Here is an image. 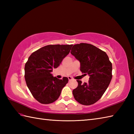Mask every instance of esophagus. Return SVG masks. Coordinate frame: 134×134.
<instances>
[{
    "label": "esophagus",
    "mask_w": 134,
    "mask_h": 134,
    "mask_svg": "<svg viewBox=\"0 0 134 134\" xmlns=\"http://www.w3.org/2000/svg\"><path fill=\"white\" fill-rule=\"evenodd\" d=\"M68 78H69V80L70 81H71L72 79V78L71 77V76H69V77H68Z\"/></svg>",
    "instance_id": "obj_1"
}]
</instances>
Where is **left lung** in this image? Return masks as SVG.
Masks as SVG:
<instances>
[{"label":"left lung","instance_id":"left-lung-1","mask_svg":"<svg viewBox=\"0 0 134 134\" xmlns=\"http://www.w3.org/2000/svg\"><path fill=\"white\" fill-rule=\"evenodd\" d=\"M71 53L80 62L82 72L90 76L87 83L77 80L78 87L72 90L74 97L82 105L94 104L104 94L112 79V63L106 53L92 44H75Z\"/></svg>","mask_w":134,"mask_h":134}]
</instances>
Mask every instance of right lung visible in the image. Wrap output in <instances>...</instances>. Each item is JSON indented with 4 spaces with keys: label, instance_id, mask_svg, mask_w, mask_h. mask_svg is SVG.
I'll list each match as a JSON object with an SVG mask.
<instances>
[{
    "label": "right lung",
    "instance_id": "obj_1",
    "mask_svg": "<svg viewBox=\"0 0 134 134\" xmlns=\"http://www.w3.org/2000/svg\"><path fill=\"white\" fill-rule=\"evenodd\" d=\"M72 45H49L32 53L25 66L27 87L36 100L43 104L58 99L69 79H59L51 72L70 53Z\"/></svg>",
    "mask_w": 134,
    "mask_h": 134
}]
</instances>
